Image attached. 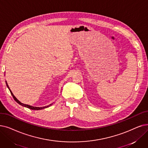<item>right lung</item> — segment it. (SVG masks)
<instances>
[{"instance_id":"add662e5","label":"right lung","mask_w":148,"mask_h":148,"mask_svg":"<svg viewBox=\"0 0 148 148\" xmlns=\"http://www.w3.org/2000/svg\"><path fill=\"white\" fill-rule=\"evenodd\" d=\"M5 82H6V86H7V87H8V88L9 89L10 91V92H11V95H12V97H13V98H14V100H15V101H16L17 103H18L19 105H22V106H24V107L28 108H29V109H31V110H43V109H45V108H48L49 106H51V105H53V103H52V104H50L49 105H48V106H43V107H36V106H30V105H26V104H23V103H21L20 101H19L18 99H17V98L15 97V96L14 95V94H12V91H11V89H10V87H9V86H8V85L7 82H6V81H5Z\"/></svg>"}]
</instances>
